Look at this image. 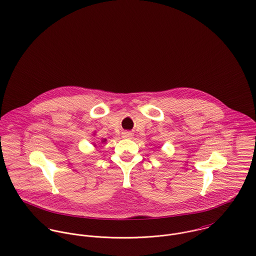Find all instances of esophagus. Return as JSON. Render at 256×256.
<instances>
[{
    "instance_id": "esophagus-1",
    "label": "esophagus",
    "mask_w": 256,
    "mask_h": 256,
    "mask_svg": "<svg viewBox=\"0 0 256 256\" xmlns=\"http://www.w3.org/2000/svg\"><path fill=\"white\" fill-rule=\"evenodd\" d=\"M122 138H132V134L130 132H122Z\"/></svg>"
}]
</instances>
